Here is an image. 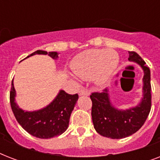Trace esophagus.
<instances>
[{
    "label": "esophagus",
    "instance_id": "esophagus-1",
    "mask_svg": "<svg viewBox=\"0 0 160 160\" xmlns=\"http://www.w3.org/2000/svg\"><path fill=\"white\" fill-rule=\"evenodd\" d=\"M79 95H90V92L86 90H80L79 91Z\"/></svg>",
    "mask_w": 160,
    "mask_h": 160
}]
</instances>
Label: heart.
Masks as SVG:
<instances>
[{
  "label": "heart",
  "mask_w": 160,
  "mask_h": 160,
  "mask_svg": "<svg viewBox=\"0 0 160 160\" xmlns=\"http://www.w3.org/2000/svg\"><path fill=\"white\" fill-rule=\"evenodd\" d=\"M119 58L113 50L92 49L73 58L70 67L76 76L83 80L93 79L97 85H106L119 66Z\"/></svg>",
  "instance_id": "b5f03b06"
}]
</instances>
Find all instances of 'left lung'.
I'll return each mask as SVG.
<instances>
[{
    "instance_id": "1",
    "label": "left lung",
    "mask_w": 160,
    "mask_h": 160,
    "mask_svg": "<svg viewBox=\"0 0 160 160\" xmlns=\"http://www.w3.org/2000/svg\"><path fill=\"white\" fill-rule=\"evenodd\" d=\"M129 60L138 64L144 71L143 97L138 105L126 109H117L110 101L108 89L90 95L91 116L95 130L100 135L110 139H123L138 131L144 124L151 109L149 68L134 51H129Z\"/></svg>"
}]
</instances>
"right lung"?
<instances>
[{
    "label": "right lung",
    "mask_w": 160,
    "mask_h": 160,
    "mask_svg": "<svg viewBox=\"0 0 160 160\" xmlns=\"http://www.w3.org/2000/svg\"><path fill=\"white\" fill-rule=\"evenodd\" d=\"M35 55H48L57 60L59 53L52 51H36L26 58ZM16 92L13 80L11 82L10 102L16 120L29 134L40 139H51L63 134L67 129L71 112L78 100V94L69 95L60 90L56 97L48 105L34 111L21 109L16 102Z\"/></svg>",
    "instance_id": "1"
}]
</instances>
